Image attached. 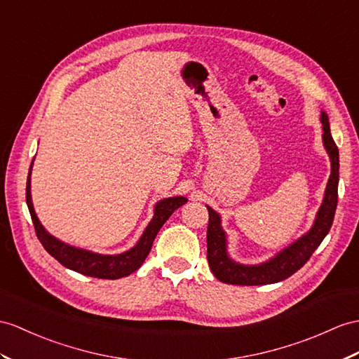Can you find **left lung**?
<instances>
[{
  "instance_id": "obj_1",
  "label": "left lung",
  "mask_w": 359,
  "mask_h": 359,
  "mask_svg": "<svg viewBox=\"0 0 359 359\" xmlns=\"http://www.w3.org/2000/svg\"><path fill=\"white\" fill-rule=\"evenodd\" d=\"M323 123V144L330 158V177L325 191V199L318 210L316 222L312 229L303 234L300 239L292 242L290 247L259 265H242L234 262L226 252V236L221 226V216L213 208L208 210V226H207V260L210 269L217 280L229 285H269L282 282L297 273L318 248L323 239L329 233L334 222L337 203H338V180H339V154L338 147L332 138L329 118L325 111H321Z\"/></svg>"
}]
</instances>
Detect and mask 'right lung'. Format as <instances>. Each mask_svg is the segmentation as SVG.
<instances>
[{"mask_svg":"<svg viewBox=\"0 0 359 359\" xmlns=\"http://www.w3.org/2000/svg\"><path fill=\"white\" fill-rule=\"evenodd\" d=\"M33 165V163H32ZM30 165V172H32ZM25 201H27V207L32 216V221L34 225V231L42 247L47 250L50 256H53L60 265H64L68 269H73L76 273H81L83 276H90L95 278H121L129 274H133L140 266L143 265L144 259L149 255L152 248V243L156 233L160 231L164 222L169 219L170 215L175 210L180 208L187 203V198L184 196H173L161 199L156 203L154 210V217L146 226L142 238L135 243V247L121 252V255H99V252L86 251L82 248H76L68 245V243L56 239L51 236L42 224L39 222L36 213H34L33 203H32V194H30V173L27 177V187H25Z\"/></svg>","mask_w":359,"mask_h":359,"instance_id":"1","label":"right lung"}]
</instances>
